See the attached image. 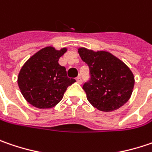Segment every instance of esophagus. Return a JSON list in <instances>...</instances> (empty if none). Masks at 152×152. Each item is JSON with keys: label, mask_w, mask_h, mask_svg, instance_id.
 Instances as JSON below:
<instances>
[{"label": "esophagus", "mask_w": 152, "mask_h": 152, "mask_svg": "<svg viewBox=\"0 0 152 152\" xmlns=\"http://www.w3.org/2000/svg\"><path fill=\"white\" fill-rule=\"evenodd\" d=\"M76 81H77L78 83H80V84L82 83V80H81V78H80V76H78V77L76 78Z\"/></svg>", "instance_id": "1"}]
</instances>
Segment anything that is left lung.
<instances>
[{"instance_id": "1", "label": "left lung", "mask_w": 152, "mask_h": 152, "mask_svg": "<svg viewBox=\"0 0 152 152\" xmlns=\"http://www.w3.org/2000/svg\"><path fill=\"white\" fill-rule=\"evenodd\" d=\"M89 66L91 80L83 86L90 103L98 110L111 112L127 102L133 93L134 76L119 58L105 50L78 49Z\"/></svg>"}]
</instances>
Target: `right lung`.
<instances>
[{"label": "right lung", "mask_w": 152, "mask_h": 152, "mask_svg": "<svg viewBox=\"0 0 152 152\" xmlns=\"http://www.w3.org/2000/svg\"><path fill=\"white\" fill-rule=\"evenodd\" d=\"M67 49L47 46L38 50L22 66L18 75L21 94L38 109H50L62 99L66 88L76 80L69 79L64 66L58 63Z\"/></svg>", "instance_id": "obj_1"}]
</instances>
